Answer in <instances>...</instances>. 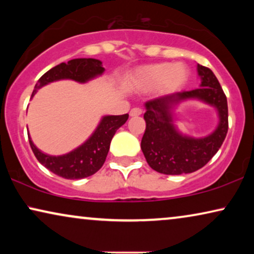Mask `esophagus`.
<instances>
[{
	"label": "esophagus",
	"mask_w": 254,
	"mask_h": 254,
	"mask_svg": "<svg viewBox=\"0 0 254 254\" xmlns=\"http://www.w3.org/2000/svg\"><path fill=\"white\" fill-rule=\"evenodd\" d=\"M140 114H142V110L138 109V107H134V109H131L129 112L130 117H137L140 116Z\"/></svg>",
	"instance_id": "34e87169"
}]
</instances>
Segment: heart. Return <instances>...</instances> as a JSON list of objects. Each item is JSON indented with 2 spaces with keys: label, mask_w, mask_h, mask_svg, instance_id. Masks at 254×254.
<instances>
[{
  "label": "heart",
  "mask_w": 254,
  "mask_h": 254,
  "mask_svg": "<svg viewBox=\"0 0 254 254\" xmlns=\"http://www.w3.org/2000/svg\"><path fill=\"white\" fill-rule=\"evenodd\" d=\"M190 71L182 64H155L137 69L130 76L129 85L142 90H152L161 85L163 92H172L182 88L189 79Z\"/></svg>",
  "instance_id": "heart-1"
}]
</instances>
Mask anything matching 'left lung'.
<instances>
[{"label": "left lung", "instance_id": "obj_1", "mask_svg": "<svg viewBox=\"0 0 254 254\" xmlns=\"http://www.w3.org/2000/svg\"><path fill=\"white\" fill-rule=\"evenodd\" d=\"M201 88L159 97L145 103V131L141 149L149 166L164 175L196 171L218 151L228 133V103L220 82L209 68L197 64ZM196 98L217 107L220 124L214 133L202 139L183 137L172 124V106Z\"/></svg>", "mask_w": 254, "mask_h": 254}]
</instances>
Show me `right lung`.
Here are the masks:
<instances>
[{"mask_svg": "<svg viewBox=\"0 0 254 254\" xmlns=\"http://www.w3.org/2000/svg\"><path fill=\"white\" fill-rule=\"evenodd\" d=\"M104 70L105 69L103 68L102 62L96 59H74L67 64L62 62L41 76L34 86L31 98L36 95L38 89L51 82L69 78L83 83L103 74ZM127 119L128 114L104 117L91 137L67 155L50 156L44 154L33 144L29 135L31 149L38 161L55 175L65 179L86 178L98 171L105 163L111 140Z\"/></svg>", "mask_w": 254, "mask_h": 254, "instance_id": "right-lung-1", "label": "right lung"}]
</instances>
